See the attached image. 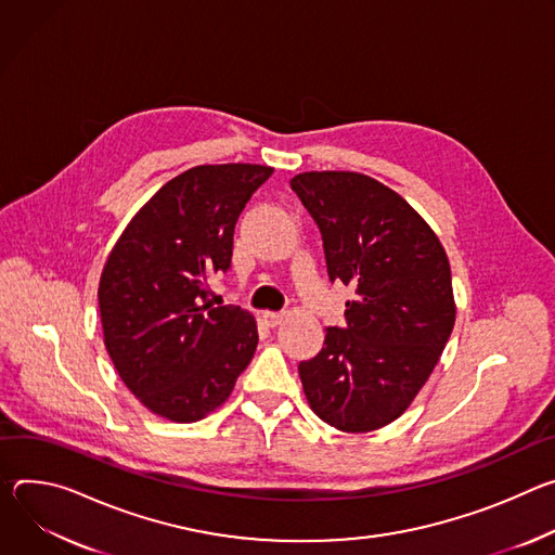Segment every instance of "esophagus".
I'll return each mask as SVG.
<instances>
[{
  "mask_svg": "<svg viewBox=\"0 0 555 555\" xmlns=\"http://www.w3.org/2000/svg\"><path fill=\"white\" fill-rule=\"evenodd\" d=\"M262 318H264V322H267V326H271V328H275V326H280V324H282V322H284V318H286V315H284V313H273V311H267V313H264V315H262Z\"/></svg>",
  "mask_w": 555,
  "mask_h": 555,
  "instance_id": "1",
  "label": "esophagus"
}]
</instances>
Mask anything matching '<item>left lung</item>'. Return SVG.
<instances>
[{"label":"left lung","instance_id":"1","mask_svg":"<svg viewBox=\"0 0 555 555\" xmlns=\"http://www.w3.org/2000/svg\"><path fill=\"white\" fill-rule=\"evenodd\" d=\"M291 190L320 227L331 282L354 288L346 326L299 363L313 412L341 433H371L403 414L452 335L456 306L443 244L379 180L306 171Z\"/></svg>","mask_w":555,"mask_h":555}]
</instances>
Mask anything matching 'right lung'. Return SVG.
I'll use <instances>...</instances> for the list:
<instances>
[{"label":"right lung","instance_id":"obj_1","mask_svg":"<svg viewBox=\"0 0 555 555\" xmlns=\"http://www.w3.org/2000/svg\"><path fill=\"white\" fill-rule=\"evenodd\" d=\"M271 173L249 163L182 171L130 220L103 267L107 354L122 384L163 418H205L254 359V315L214 306L209 278L231 267L235 222Z\"/></svg>","mask_w":555,"mask_h":555}]
</instances>
